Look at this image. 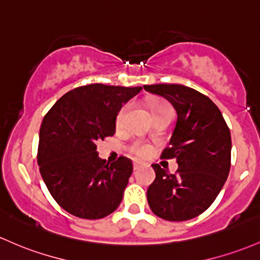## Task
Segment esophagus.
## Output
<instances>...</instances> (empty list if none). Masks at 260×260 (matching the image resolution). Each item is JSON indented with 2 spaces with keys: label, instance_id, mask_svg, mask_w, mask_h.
Returning <instances> with one entry per match:
<instances>
[{
  "label": "esophagus",
  "instance_id": "obj_1",
  "mask_svg": "<svg viewBox=\"0 0 260 260\" xmlns=\"http://www.w3.org/2000/svg\"><path fill=\"white\" fill-rule=\"evenodd\" d=\"M141 165H142V162H141V161H138V160H135V161H133V168H135V170L139 169V168H141Z\"/></svg>",
  "mask_w": 260,
  "mask_h": 260
}]
</instances>
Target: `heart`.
<instances>
[{
	"instance_id": "heart-1",
	"label": "heart",
	"mask_w": 260,
	"mask_h": 260,
	"mask_svg": "<svg viewBox=\"0 0 260 260\" xmlns=\"http://www.w3.org/2000/svg\"><path fill=\"white\" fill-rule=\"evenodd\" d=\"M131 108H132V104H127L119 110L118 115H117V118H116L117 127H123ZM150 108H152L153 116L158 115V113H161V112H173V108L170 107V105L165 104V102H152V104H150ZM132 150L133 153H136L137 155L139 156H147L148 154L150 153V148L148 147L147 144H142V143L133 144Z\"/></svg>"
}]
</instances>
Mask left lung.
<instances>
[{
  "label": "left lung",
  "mask_w": 260,
  "mask_h": 260,
  "mask_svg": "<svg viewBox=\"0 0 260 260\" xmlns=\"http://www.w3.org/2000/svg\"><path fill=\"white\" fill-rule=\"evenodd\" d=\"M164 98L178 119L161 158H175L176 174L153 164L155 180L148 187L150 210L167 221H186L211 206L227 180L231 168V133L218 107L207 96L178 84L145 85Z\"/></svg>",
  "instance_id": "obj_1"
}]
</instances>
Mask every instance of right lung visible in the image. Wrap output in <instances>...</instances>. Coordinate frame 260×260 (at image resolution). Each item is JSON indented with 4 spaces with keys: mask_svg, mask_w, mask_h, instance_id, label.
Masks as SVG:
<instances>
[{
    "mask_svg": "<svg viewBox=\"0 0 260 260\" xmlns=\"http://www.w3.org/2000/svg\"><path fill=\"white\" fill-rule=\"evenodd\" d=\"M142 87L91 84L65 93L55 102L39 131L38 165L50 195L67 212L98 219L121 204L132 160L106 162L96 142L116 132V118Z\"/></svg>",
    "mask_w": 260,
    "mask_h": 260,
    "instance_id": "add662e5",
    "label": "right lung"
}]
</instances>
